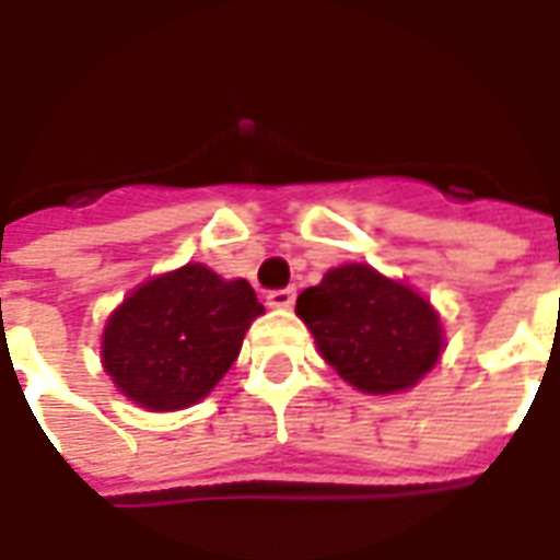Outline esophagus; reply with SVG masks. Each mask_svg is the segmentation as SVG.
Masks as SVG:
<instances>
[{
	"instance_id": "obj_1",
	"label": "esophagus",
	"mask_w": 560,
	"mask_h": 560,
	"mask_svg": "<svg viewBox=\"0 0 560 560\" xmlns=\"http://www.w3.org/2000/svg\"><path fill=\"white\" fill-rule=\"evenodd\" d=\"M293 300H296V291H293V288H279V291L267 293L269 308H291Z\"/></svg>"
}]
</instances>
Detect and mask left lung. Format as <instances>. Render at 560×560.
Wrapping results in <instances>:
<instances>
[{"label": "left lung", "instance_id": "1", "mask_svg": "<svg viewBox=\"0 0 560 560\" xmlns=\"http://www.w3.org/2000/svg\"><path fill=\"white\" fill-rule=\"evenodd\" d=\"M296 312L320 357L375 396L413 387L444 351L432 305L365 264L329 269L320 284L300 293Z\"/></svg>", "mask_w": 560, "mask_h": 560}]
</instances>
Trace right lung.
I'll return each mask as SVG.
<instances>
[{"label": "right lung", "instance_id": "obj_1", "mask_svg": "<svg viewBox=\"0 0 560 560\" xmlns=\"http://www.w3.org/2000/svg\"><path fill=\"white\" fill-rule=\"evenodd\" d=\"M260 312L248 281H224L188 264L147 281L110 315L104 369L131 401L149 411H179L224 377Z\"/></svg>", "mask_w": 560, "mask_h": 560}]
</instances>
